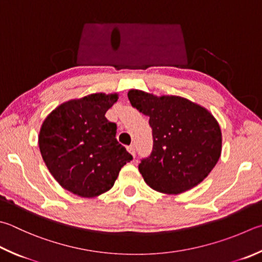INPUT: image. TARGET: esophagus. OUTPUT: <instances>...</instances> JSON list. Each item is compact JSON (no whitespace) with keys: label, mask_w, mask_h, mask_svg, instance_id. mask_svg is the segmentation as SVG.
<instances>
[{"label":"esophagus","mask_w":262,"mask_h":262,"mask_svg":"<svg viewBox=\"0 0 262 262\" xmlns=\"http://www.w3.org/2000/svg\"><path fill=\"white\" fill-rule=\"evenodd\" d=\"M127 149H128V151H129L133 156H134V157L136 156V146H135V144H130L129 146L127 147Z\"/></svg>","instance_id":"1"}]
</instances>
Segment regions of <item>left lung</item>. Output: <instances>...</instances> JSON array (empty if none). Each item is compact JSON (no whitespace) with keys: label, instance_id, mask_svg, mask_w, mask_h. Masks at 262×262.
Listing matches in <instances>:
<instances>
[{"label":"left lung","instance_id":"8db88e82","mask_svg":"<svg viewBox=\"0 0 262 262\" xmlns=\"http://www.w3.org/2000/svg\"><path fill=\"white\" fill-rule=\"evenodd\" d=\"M128 98L133 107L150 117L154 146L139 165L146 184L178 194L201 183L221 155L222 135L215 118L183 97H157L132 89Z\"/></svg>","mask_w":262,"mask_h":262}]
</instances>
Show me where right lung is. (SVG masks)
Masks as SVG:
<instances>
[{"label": "right lung", "instance_id": "1", "mask_svg": "<svg viewBox=\"0 0 262 262\" xmlns=\"http://www.w3.org/2000/svg\"><path fill=\"white\" fill-rule=\"evenodd\" d=\"M118 95L102 93L56 107L42 123L39 146L61 187L81 197L110 190L133 156L116 139L117 125L105 118Z\"/></svg>", "mask_w": 262, "mask_h": 262}]
</instances>
